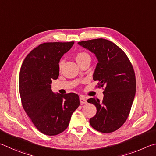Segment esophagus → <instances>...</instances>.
<instances>
[{
	"mask_svg": "<svg viewBox=\"0 0 156 156\" xmlns=\"http://www.w3.org/2000/svg\"><path fill=\"white\" fill-rule=\"evenodd\" d=\"M80 103H81V105L86 104V103H87L86 99L84 97H83V96H80Z\"/></svg>",
	"mask_w": 156,
	"mask_h": 156,
	"instance_id": "esophagus-1",
	"label": "esophagus"
}]
</instances>
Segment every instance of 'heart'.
<instances>
[{
  "label": "heart",
  "instance_id": "heart-1",
  "mask_svg": "<svg viewBox=\"0 0 156 156\" xmlns=\"http://www.w3.org/2000/svg\"><path fill=\"white\" fill-rule=\"evenodd\" d=\"M87 58H90V57L89 55L85 53V52H80V53H78L76 55V59L77 62H80L81 61H83V60L86 59ZM63 64V61H60V62L59 63V66L61 67L62 65Z\"/></svg>",
  "mask_w": 156,
  "mask_h": 156
}]
</instances>
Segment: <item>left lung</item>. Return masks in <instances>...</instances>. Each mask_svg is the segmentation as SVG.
I'll return each instance as SVG.
<instances>
[{
    "label": "left lung",
    "instance_id": "1",
    "mask_svg": "<svg viewBox=\"0 0 156 156\" xmlns=\"http://www.w3.org/2000/svg\"><path fill=\"white\" fill-rule=\"evenodd\" d=\"M78 44L96 55L93 80L99 81L98 88H104L101 101L94 98L87 101L97 108L90 123L100 132H113L126 121L134 99L136 83L132 64L124 51L108 40L99 38Z\"/></svg>",
    "mask_w": 156,
    "mask_h": 156
}]
</instances>
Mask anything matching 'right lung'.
<instances>
[{"mask_svg":"<svg viewBox=\"0 0 156 156\" xmlns=\"http://www.w3.org/2000/svg\"><path fill=\"white\" fill-rule=\"evenodd\" d=\"M74 42L41 44L27 55L19 76L22 105L35 127L48 136L66 129L71 116L80 104L75 93L55 94L53 80L58 78L59 62Z\"/></svg>","mask_w":156,"mask_h":156,"instance_id":"add662e5","label":"right lung"}]
</instances>
